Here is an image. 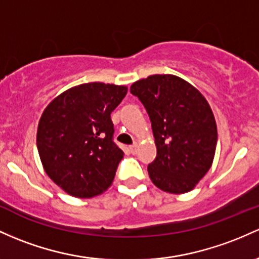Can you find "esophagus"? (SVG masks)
Returning <instances> with one entry per match:
<instances>
[{
  "label": "esophagus",
  "mask_w": 259,
  "mask_h": 259,
  "mask_svg": "<svg viewBox=\"0 0 259 259\" xmlns=\"http://www.w3.org/2000/svg\"><path fill=\"white\" fill-rule=\"evenodd\" d=\"M129 149H130V152H132V153H136V152H138V144L132 145V146H130Z\"/></svg>",
  "instance_id": "34e87169"
}]
</instances>
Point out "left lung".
<instances>
[{"instance_id": "obj_1", "label": "left lung", "mask_w": 259, "mask_h": 259, "mask_svg": "<svg viewBox=\"0 0 259 259\" xmlns=\"http://www.w3.org/2000/svg\"><path fill=\"white\" fill-rule=\"evenodd\" d=\"M146 108L157 149L147 171L157 188L183 194L197 187L214 161L218 127L198 88L171 73L151 75L130 87Z\"/></svg>"}]
</instances>
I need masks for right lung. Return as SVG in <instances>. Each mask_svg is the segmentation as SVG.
<instances>
[{"mask_svg": "<svg viewBox=\"0 0 259 259\" xmlns=\"http://www.w3.org/2000/svg\"><path fill=\"white\" fill-rule=\"evenodd\" d=\"M126 86L90 82L64 91L39 119L36 146L42 168L75 198H93L112 186L124 152L113 143L110 114Z\"/></svg>", "mask_w": 259, "mask_h": 259, "instance_id": "obj_1", "label": "right lung"}]
</instances>
